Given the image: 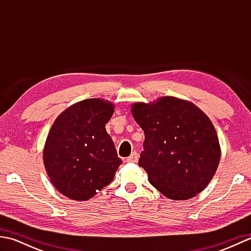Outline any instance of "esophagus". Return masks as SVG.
<instances>
[{"instance_id":"obj_1","label":"esophagus","mask_w":251,"mask_h":251,"mask_svg":"<svg viewBox=\"0 0 251 251\" xmlns=\"http://www.w3.org/2000/svg\"><path fill=\"white\" fill-rule=\"evenodd\" d=\"M138 157H139V155H138L137 152H132L131 155L129 157H127L126 161L128 163H137L138 162Z\"/></svg>"}]
</instances>
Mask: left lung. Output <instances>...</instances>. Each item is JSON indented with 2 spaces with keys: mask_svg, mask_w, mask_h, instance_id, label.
<instances>
[{
  "mask_svg": "<svg viewBox=\"0 0 251 251\" xmlns=\"http://www.w3.org/2000/svg\"><path fill=\"white\" fill-rule=\"evenodd\" d=\"M131 114L145 131L139 166L150 183L175 201L201 193L221 157L219 138L209 117L194 103L172 96L132 103Z\"/></svg>",
  "mask_w": 251,
  "mask_h": 251,
  "instance_id": "8db88e82",
  "label": "left lung"
}]
</instances>
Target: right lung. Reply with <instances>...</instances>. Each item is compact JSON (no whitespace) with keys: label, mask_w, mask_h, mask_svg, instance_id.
I'll use <instances>...</instances> for the list:
<instances>
[{"label":"right lung","mask_w":251,"mask_h":251,"mask_svg":"<svg viewBox=\"0 0 251 251\" xmlns=\"http://www.w3.org/2000/svg\"><path fill=\"white\" fill-rule=\"evenodd\" d=\"M114 104L85 99L58 115L43 149L46 173L55 188L73 201H88L113 180L122 159L105 124Z\"/></svg>","instance_id":"right-lung-1"}]
</instances>
